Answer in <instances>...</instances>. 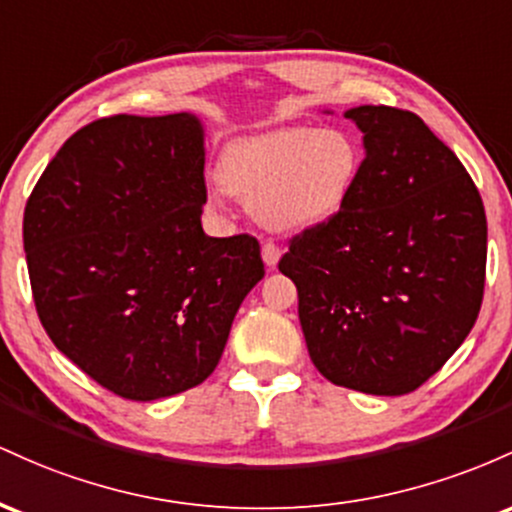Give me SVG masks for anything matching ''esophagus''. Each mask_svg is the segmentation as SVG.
Masks as SVG:
<instances>
[{
  "label": "esophagus",
  "mask_w": 512,
  "mask_h": 512,
  "mask_svg": "<svg viewBox=\"0 0 512 512\" xmlns=\"http://www.w3.org/2000/svg\"><path fill=\"white\" fill-rule=\"evenodd\" d=\"M261 256H263V263H266L268 271H273L280 261V249L275 244H271V241H266V244L261 246Z\"/></svg>",
  "instance_id": "1"
}]
</instances>
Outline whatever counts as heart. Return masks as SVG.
Listing matches in <instances>:
<instances>
[{"mask_svg":"<svg viewBox=\"0 0 512 512\" xmlns=\"http://www.w3.org/2000/svg\"><path fill=\"white\" fill-rule=\"evenodd\" d=\"M360 174V149L343 130L285 128L234 142L220 159L208 205L227 193L254 210L271 232L295 234L331 222L346 208Z\"/></svg>","mask_w":512,"mask_h":512,"instance_id":"1","label":"heart"}]
</instances>
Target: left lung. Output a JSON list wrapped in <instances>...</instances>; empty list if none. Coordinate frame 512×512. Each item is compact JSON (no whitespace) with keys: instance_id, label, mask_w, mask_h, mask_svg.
Masks as SVG:
<instances>
[{"instance_id":"1","label":"left lung","mask_w":512,"mask_h":512,"mask_svg":"<svg viewBox=\"0 0 512 512\" xmlns=\"http://www.w3.org/2000/svg\"><path fill=\"white\" fill-rule=\"evenodd\" d=\"M365 159L346 208L292 239L312 363L338 387L401 396L462 346L481 309L486 212L472 176L416 113L348 108Z\"/></svg>"}]
</instances>
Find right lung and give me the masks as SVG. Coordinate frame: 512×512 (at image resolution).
<instances>
[{"label": "right lung", "instance_id": "obj_1", "mask_svg": "<svg viewBox=\"0 0 512 512\" xmlns=\"http://www.w3.org/2000/svg\"><path fill=\"white\" fill-rule=\"evenodd\" d=\"M205 130L193 113L111 116L77 130L24 212L33 302L60 353L132 401L205 382L266 275L249 234L200 225Z\"/></svg>", "mask_w": 512, "mask_h": 512}]
</instances>
